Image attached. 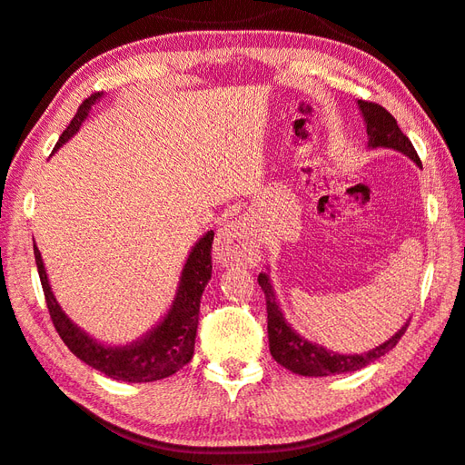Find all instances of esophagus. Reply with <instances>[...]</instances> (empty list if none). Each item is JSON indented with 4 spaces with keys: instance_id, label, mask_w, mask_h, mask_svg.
Masks as SVG:
<instances>
[{
    "instance_id": "1",
    "label": "esophagus",
    "mask_w": 465,
    "mask_h": 465,
    "mask_svg": "<svg viewBox=\"0 0 465 465\" xmlns=\"http://www.w3.org/2000/svg\"><path fill=\"white\" fill-rule=\"evenodd\" d=\"M213 254L223 266H254L258 262V246L250 227L242 219H232L217 232Z\"/></svg>"
}]
</instances>
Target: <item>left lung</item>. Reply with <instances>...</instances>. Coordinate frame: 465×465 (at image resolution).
<instances>
[{
	"instance_id": "1",
	"label": "left lung",
	"mask_w": 465,
	"mask_h": 465,
	"mask_svg": "<svg viewBox=\"0 0 465 465\" xmlns=\"http://www.w3.org/2000/svg\"><path fill=\"white\" fill-rule=\"evenodd\" d=\"M358 107L366 122L368 132V146L370 148H392L407 154L412 163L420 166V158L417 154L415 146L411 140L401 132L399 124H396L391 112H386L382 105L372 104V101H358ZM258 284L262 286L266 297V313H268V341H270V353L278 361V364L291 370L294 374L301 376H329V374H343V372H356V370L372 364L384 353L391 351L401 337L404 335L409 327V321L401 327L391 340L384 341L378 348L353 353V356H343V353H335L331 350H325L323 345L311 343L305 337H301L294 329L286 323L281 307H278L272 284L266 272L258 274Z\"/></svg>"
}]
</instances>
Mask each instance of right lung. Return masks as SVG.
I'll return each mask as SVG.
<instances>
[{"mask_svg":"<svg viewBox=\"0 0 465 465\" xmlns=\"http://www.w3.org/2000/svg\"><path fill=\"white\" fill-rule=\"evenodd\" d=\"M99 97L101 93H93L91 97L83 101L69 128L58 138L54 150L61 148L66 140H71L79 132L91 105ZM211 243H213V232H207L193 246L187 264L183 268L171 311L150 333L130 345L99 343L64 315L53 291H50L45 262H42L40 250L34 243V258H36L48 313L66 348L91 368L114 380H124V382H154V380H163L179 372L184 364H189L193 351H195L201 294H203L205 284L211 278Z\"/></svg>","mask_w":465,"mask_h":465,"instance_id":"obj_1","label":"right lung"}]
</instances>
